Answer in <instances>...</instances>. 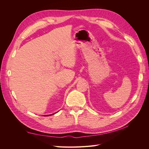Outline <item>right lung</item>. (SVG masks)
<instances>
[{
  "mask_svg": "<svg viewBox=\"0 0 149 149\" xmlns=\"http://www.w3.org/2000/svg\"><path fill=\"white\" fill-rule=\"evenodd\" d=\"M53 114H49V116H52V115H53ZM48 115H46V116H49Z\"/></svg>",
  "mask_w": 149,
  "mask_h": 149,
  "instance_id": "obj_1",
  "label": "right lung"
}]
</instances>
